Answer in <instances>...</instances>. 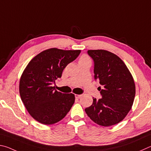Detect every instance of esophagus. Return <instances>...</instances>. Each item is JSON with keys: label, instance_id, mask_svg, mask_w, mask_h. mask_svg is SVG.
Returning a JSON list of instances; mask_svg holds the SVG:
<instances>
[{"label": "esophagus", "instance_id": "34e87169", "mask_svg": "<svg viewBox=\"0 0 151 151\" xmlns=\"http://www.w3.org/2000/svg\"><path fill=\"white\" fill-rule=\"evenodd\" d=\"M81 96V95H78V94H76L75 95V97H76V98H77V99H78V98H80V97Z\"/></svg>", "mask_w": 151, "mask_h": 151}]
</instances>
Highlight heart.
<instances>
[{
  "label": "heart",
  "mask_w": 151,
  "mask_h": 151,
  "mask_svg": "<svg viewBox=\"0 0 151 151\" xmlns=\"http://www.w3.org/2000/svg\"><path fill=\"white\" fill-rule=\"evenodd\" d=\"M89 60V58L87 56V55H82L80 58V60Z\"/></svg>",
  "instance_id": "obj_1"
}]
</instances>
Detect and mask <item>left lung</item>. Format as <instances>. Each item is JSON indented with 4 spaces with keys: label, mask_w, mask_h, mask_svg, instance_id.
Segmentation results:
<instances>
[{
    "label": "left lung",
    "mask_w": 151,
    "mask_h": 151,
    "mask_svg": "<svg viewBox=\"0 0 151 151\" xmlns=\"http://www.w3.org/2000/svg\"><path fill=\"white\" fill-rule=\"evenodd\" d=\"M88 55L94 62V78L99 81L101 99L93 97L86 113L94 123L109 127L124 119L135 96L134 80L125 63L117 55L104 50H91Z\"/></svg>",
    "instance_id": "1"
}]
</instances>
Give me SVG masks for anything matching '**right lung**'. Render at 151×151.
<instances>
[{
  "label": "right lung",
  "mask_w": 151,
  "mask_h": 151,
  "mask_svg": "<svg viewBox=\"0 0 151 151\" xmlns=\"http://www.w3.org/2000/svg\"><path fill=\"white\" fill-rule=\"evenodd\" d=\"M80 52V50L47 49L32 58L24 70L19 84L20 97L29 114L37 121L52 125L70 111L75 101L74 94L61 93L52 85Z\"/></svg>",
  "instance_id": "right-lung-1"
}]
</instances>
